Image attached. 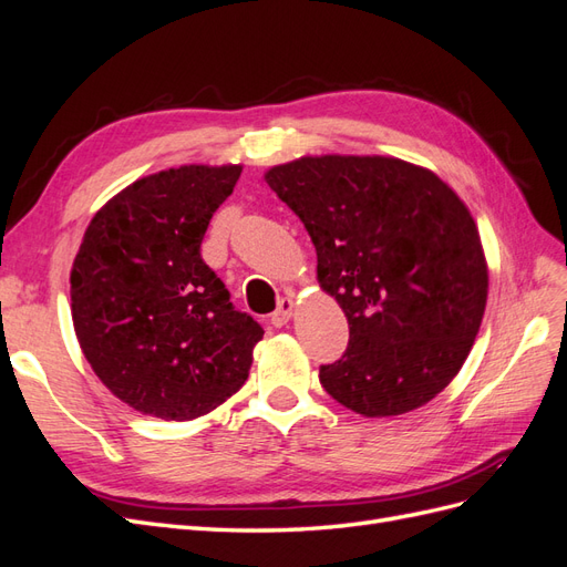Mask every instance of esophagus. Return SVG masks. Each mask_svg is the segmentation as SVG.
Returning <instances> with one entry per match:
<instances>
[{
    "label": "esophagus",
    "mask_w": 567,
    "mask_h": 567,
    "mask_svg": "<svg viewBox=\"0 0 567 567\" xmlns=\"http://www.w3.org/2000/svg\"><path fill=\"white\" fill-rule=\"evenodd\" d=\"M293 312H296V302L293 300H281L279 310L271 315V323L277 326V329H281V326H286L290 321V317H293Z\"/></svg>",
    "instance_id": "obj_1"
}]
</instances>
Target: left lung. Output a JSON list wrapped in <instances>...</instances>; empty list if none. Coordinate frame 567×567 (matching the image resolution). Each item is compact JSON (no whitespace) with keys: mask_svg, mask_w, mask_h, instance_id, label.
I'll list each match as a JSON object with an SVG mask.
<instances>
[{"mask_svg":"<svg viewBox=\"0 0 567 567\" xmlns=\"http://www.w3.org/2000/svg\"><path fill=\"white\" fill-rule=\"evenodd\" d=\"M317 250V281L350 323L319 369L336 402L400 416L447 388L483 323L489 274L466 203L433 169L392 156H300L265 173Z\"/></svg>","mask_w":567,"mask_h":567,"instance_id":"1","label":"left lung"}]
</instances>
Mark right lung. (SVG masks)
Returning a JSON list of instances; mask_svg holds the SVG:
<instances>
[{"mask_svg": "<svg viewBox=\"0 0 567 567\" xmlns=\"http://www.w3.org/2000/svg\"><path fill=\"white\" fill-rule=\"evenodd\" d=\"M244 165H179L101 205L71 269L75 336L99 381L163 421L210 414L241 388L262 326L236 312L200 241Z\"/></svg>", "mask_w": 567, "mask_h": 567, "instance_id": "right-lung-1", "label": "right lung"}]
</instances>
